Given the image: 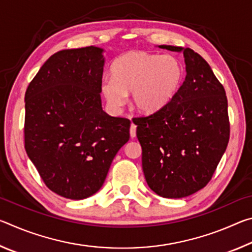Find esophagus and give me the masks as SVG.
<instances>
[{
  "instance_id": "34e87169",
  "label": "esophagus",
  "mask_w": 252,
  "mask_h": 252,
  "mask_svg": "<svg viewBox=\"0 0 252 252\" xmlns=\"http://www.w3.org/2000/svg\"><path fill=\"white\" fill-rule=\"evenodd\" d=\"M130 135H131V138H135V136H136V126L134 125V123H132V125H131Z\"/></svg>"
}]
</instances>
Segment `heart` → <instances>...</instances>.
Masks as SVG:
<instances>
[{"mask_svg":"<svg viewBox=\"0 0 252 252\" xmlns=\"http://www.w3.org/2000/svg\"><path fill=\"white\" fill-rule=\"evenodd\" d=\"M112 79L102 82L109 104L121 109L126 93L142 113H156L170 103L180 88L183 70L176 58L147 52H130L119 58L111 67Z\"/></svg>","mask_w":252,"mask_h":252,"instance_id":"heart-1","label":"heart"}]
</instances>
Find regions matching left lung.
Segmentation results:
<instances>
[{"instance_id":"1","label":"left lung","mask_w":252,"mask_h":252,"mask_svg":"<svg viewBox=\"0 0 252 252\" xmlns=\"http://www.w3.org/2000/svg\"><path fill=\"white\" fill-rule=\"evenodd\" d=\"M160 48L183 52L186 80L168 105L133 123L148 186L160 197L185 198L208 185L227 149L228 100L201 55L189 48Z\"/></svg>"}]
</instances>
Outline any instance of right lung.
<instances>
[{
	"label": "right lung",
	"instance_id": "1",
	"mask_svg": "<svg viewBox=\"0 0 252 252\" xmlns=\"http://www.w3.org/2000/svg\"><path fill=\"white\" fill-rule=\"evenodd\" d=\"M103 50H63L25 92L24 147L45 186L72 200L94 194L130 139L131 121L101 106Z\"/></svg>",
	"mask_w": 252,
	"mask_h": 252
}]
</instances>
